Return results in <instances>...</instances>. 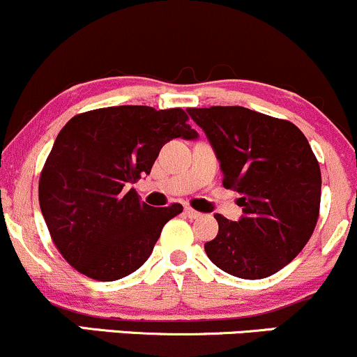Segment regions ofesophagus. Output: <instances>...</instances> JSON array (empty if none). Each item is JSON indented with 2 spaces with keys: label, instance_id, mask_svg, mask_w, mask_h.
I'll use <instances>...</instances> for the list:
<instances>
[{
  "label": "esophagus",
  "instance_id": "esophagus-1",
  "mask_svg": "<svg viewBox=\"0 0 357 357\" xmlns=\"http://www.w3.org/2000/svg\"><path fill=\"white\" fill-rule=\"evenodd\" d=\"M185 215H187V218H190V219H199L202 214H200L199 211H195V209H192V207L185 206Z\"/></svg>",
  "mask_w": 357,
  "mask_h": 357
}]
</instances>
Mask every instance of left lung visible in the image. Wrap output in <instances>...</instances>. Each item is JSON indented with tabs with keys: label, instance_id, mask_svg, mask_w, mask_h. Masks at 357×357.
I'll list each match as a JSON object with an SVG mask.
<instances>
[{
	"label": "left lung",
	"instance_id": "obj_1",
	"mask_svg": "<svg viewBox=\"0 0 357 357\" xmlns=\"http://www.w3.org/2000/svg\"><path fill=\"white\" fill-rule=\"evenodd\" d=\"M206 131L224 174L238 192V222L215 214L219 232L204 244L215 266L259 280L276 273L310 239L320 209V167L294 123L241 106L187 107Z\"/></svg>",
	"mask_w": 357,
	"mask_h": 357
}]
</instances>
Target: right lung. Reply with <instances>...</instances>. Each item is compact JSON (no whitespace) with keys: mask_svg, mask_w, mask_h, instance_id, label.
Returning a JSON list of instances; mask_svg holds the SVG:
<instances>
[{"mask_svg":"<svg viewBox=\"0 0 357 357\" xmlns=\"http://www.w3.org/2000/svg\"><path fill=\"white\" fill-rule=\"evenodd\" d=\"M180 107L113 106L92 109L60 130L38 180L50 238L79 273L114 282L138 270L180 204L151 207L131 183L150 174L174 138L194 139Z\"/></svg>","mask_w":357,"mask_h":357,"instance_id":"1","label":"right lung"}]
</instances>
